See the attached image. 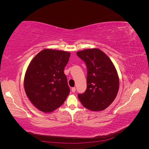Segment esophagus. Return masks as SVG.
Segmentation results:
<instances>
[{
    "instance_id": "obj_1",
    "label": "esophagus",
    "mask_w": 149,
    "mask_h": 149,
    "mask_svg": "<svg viewBox=\"0 0 149 149\" xmlns=\"http://www.w3.org/2000/svg\"><path fill=\"white\" fill-rule=\"evenodd\" d=\"M71 91L73 92V93H75V91H76V88H71Z\"/></svg>"
}]
</instances>
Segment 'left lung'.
<instances>
[{
  "mask_svg": "<svg viewBox=\"0 0 149 149\" xmlns=\"http://www.w3.org/2000/svg\"><path fill=\"white\" fill-rule=\"evenodd\" d=\"M87 67V88L78 98L83 106L93 111L109 106L118 94L119 80L114 65L106 54L97 48L77 52Z\"/></svg>",
  "mask_w": 149,
  "mask_h": 149,
  "instance_id": "left-lung-1",
  "label": "left lung"
}]
</instances>
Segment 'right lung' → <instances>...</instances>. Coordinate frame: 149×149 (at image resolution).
I'll return each mask as SVG.
<instances>
[{
	"label": "right lung",
	"instance_id": "1",
	"mask_svg": "<svg viewBox=\"0 0 149 149\" xmlns=\"http://www.w3.org/2000/svg\"><path fill=\"white\" fill-rule=\"evenodd\" d=\"M70 53L45 49L31 61L24 78L25 93L40 111L50 112L60 107L70 92L64 73Z\"/></svg>",
	"mask_w": 149,
	"mask_h": 149
}]
</instances>
